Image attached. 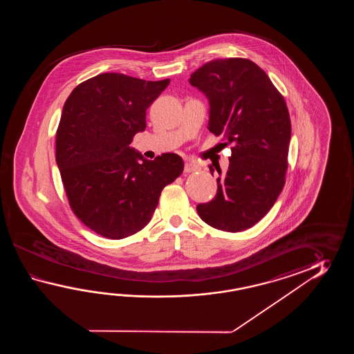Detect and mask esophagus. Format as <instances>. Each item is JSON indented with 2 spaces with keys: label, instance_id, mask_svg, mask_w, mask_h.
Wrapping results in <instances>:
<instances>
[{
  "label": "esophagus",
  "instance_id": "obj_1",
  "mask_svg": "<svg viewBox=\"0 0 354 354\" xmlns=\"http://www.w3.org/2000/svg\"><path fill=\"white\" fill-rule=\"evenodd\" d=\"M196 171H198V166L195 165V163L188 162V163L185 165V174H192V172H196Z\"/></svg>",
  "mask_w": 354,
  "mask_h": 354
}]
</instances>
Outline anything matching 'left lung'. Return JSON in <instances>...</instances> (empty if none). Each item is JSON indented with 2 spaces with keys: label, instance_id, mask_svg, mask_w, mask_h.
Masks as SVG:
<instances>
[{
  "label": "left lung",
  "instance_id": "left-lung-1",
  "mask_svg": "<svg viewBox=\"0 0 354 354\" xmlns=\"http://www.w3.org/2000/svg\"><path fill=\"white\" fill-rule=\"evenodd\" d=\"M189 83L209 98V130L232 145L227 171L221 176L218 169V194L197 205V214L218 230H247L271 210L285 186L291 139L285 98L263 69L245 58L207 62Z\"/></svg>",
  "mask_w": 354,
  "mask_h": 354
}]
</instances>
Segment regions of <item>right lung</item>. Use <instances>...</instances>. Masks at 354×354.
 Returning a JSON list of instances; mask_svg holds the SVG:
<instances>
[{"label":"right lung","instance_id":"add662e5","mask_svg":"<svg viewBox=\"0 0 354 354\" xmlns=\"http://www.w3.org/2000/svg\"><path fill=\"white\" fill-rule=\"evenodd\" d=\"M168 84L169 78L102 73L80 83L63 106L55 160L71 209L98 235L124 239L142 230L162 189L183 172L178 154L147 160L130 147L147 128V109Z\"/></svg>","mask_w":354,"mask_h":354}]
</instances>
